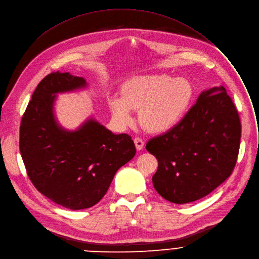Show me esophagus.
I'll list each match as a JSON object with an SVG mask.
<instances>
[{"label": "esophagus", "instance_id": "1", "mask_svg": "<svg viewBox=\"0 0 259 259\" xmlns=\"http://www.w3.org/2000/svg\"><path fill=\"white\" fill-rule=\"evenodd\" d=\"M134 144H135V147H136V150H137V151H140V150L144 149L145 143H144V140H143L142 138L135 137V138H134Z\"/></svg>", "mask_w": 259, "mask_h": 259}]
</instances>
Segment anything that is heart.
I'll return each instance as SVG.
<instances>
[{
	"label": "heart",
	"instance_id": "obj_1",
	"mask_svg": "<svg viewBox=\"0 0 259 259\" xmlns=\"http://www.w3.org/2000/svg\"><path fill=\"white\" fill-rule=\"evenodd\" d=\"M194 87L186 78L167 74L136 76L126 81L122 96H110L108 105L114 121L122 127L133 123L132 109L139 110L143 127L153 133L176 127L189 111Z\"/></svg>",
	"mask_w": 259,
	"mask_h": 259
}]
</instances>
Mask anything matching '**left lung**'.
<instances>
[{
    "instance_id": "obj_1",
    "label": "left lung",
    "mask_w": 259,
    "mask_h": 259,
    "mask_svg": "<svg viewBox=\"0 0 259 259\" xmlns=\"http://www.w3.org/2000/svg\"><path fill=\"white\" fill-rule=\"evenodd\" d=\"M240 140V116L225 88L203 91L176 127L146 146L158 160L156 191L178 204L206 196L231 175Z\"/></svg>"
}]
</instances>
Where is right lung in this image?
I'll return each mask as SVG.
<instances>
[{"label": "right lung", "mask_w": 259, "mask_h": 259, "mask_svg": "<svg viewBox=\"0 0 259 259\" xmlns=\"http://www.w3.org/2000/svg\"><path fill=\"white\" fill-rule=\"evenodd\" d=\"M84 88V78L68 72L45 76L33 93L19 130V150L31 182L44 196L70 209L99 202L117 169L136 153L131 136L114 134L92 117L73 131L58 124L57 94Z\"/></svg>", "instance_id": "1"}]
</instances>
